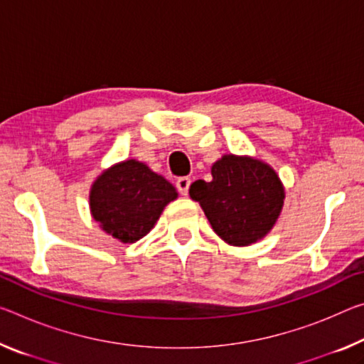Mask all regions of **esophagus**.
I'll list each match as a JSON object with an SVG mask.
<instances>
[{
    "label": "esophagus",
    "mask_w": 364,
    "mask_h": 364,
    "mask_svg": "<svg viewBox=\"0 0 364 364\" xmlns=\"http://www.w3.org/2000/svg\"><path fill=\"white\" fill-rule=\"evenodd\" d=\"M191 186V180L188 176H181L176 180V188L181 196H188V189Z\"/></svg>",
    "instance_id": "obj_1"
}]
</instances>
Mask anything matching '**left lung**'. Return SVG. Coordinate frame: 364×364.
Wrapping results in <instances>:
<instances>
[{
	"label": "left lung",
	"mask_w": 364,
	"mask_h": 364,
	"mask_svg": "<svg viewBox=\"0 0 364 364\" xmlns=\"http://www.w3.org/2000/svg\"><path fill=\"white\" fill-rule=\"evenodd\" d=\"M189 196L203 207L213 232L222 240L246 246L274 227L285 193L269 165L250 157L223 155L212 166V181H194Z\"/></svg>",
	"instance_id": "obj_1"
}]
</instances>
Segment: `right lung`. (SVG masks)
<instances>
[{
	"label": "right lung",
	"instance_id": "add662e5",
	"mask_svg": "<svg viewBox=\"0 0 364 364\" xmlns=\"http://www.w3.org/2000/svg\"><path fill=\"white\" fill-rule=\"evenodd\" d=\"M164 176L136 160H126L97 178L90 210L100 227L123 243H134L154 228L164 207L176 199Z\"/></svg>",
	"mask_w": 364,
	"mask_h": 364
}]
</instances>
